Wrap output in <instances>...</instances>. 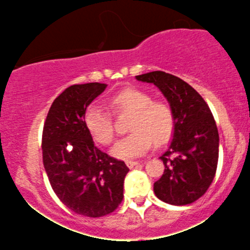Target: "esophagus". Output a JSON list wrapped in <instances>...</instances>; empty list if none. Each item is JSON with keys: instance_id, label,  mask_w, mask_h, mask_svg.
Wrapping results in <instances>:
<instances>
[{"instance_id": "esophagus-1", "label": "esophagus", "mask_w": 250, "mask_h": 250, "mask_svg": "<svg viewBox=\"0 0 250 250\" xmlns=\"http://www.w3.org/2000/svg\"><path fill=\"white\" fill-rule=\"evenodd\" d=\"M125 165H127L129 168H134V167H136L137 165H140V162L139 161H127L125 162Z\"/></svg>"}]
</instances>
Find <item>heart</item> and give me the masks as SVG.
Segmentation results:
<instances>
[{
  "mask_svg": "<svg viewBox=\"0 0 250 250\" xmlns=\"http://www.w3.org/2000/svg\"><path fill=\"white\" fill-rule=\"evenodd\" d=\"M114 113L131 115L129 122L130 135L111 148L116 159L130 160L145 155L151 143L160 146L168 141L174 131L175 119L170 104L161 100H153L147 91L128 88L109 100ZM84 125L89 134L101 145H110L115 139L113 116L104 109L91 105L84 113Z\"/></svg>",
  "mask_w": 250,
  "mask_h": 250,
  "instance_id": "b5f03b06",
  "label": "heart"
}]
</instances>
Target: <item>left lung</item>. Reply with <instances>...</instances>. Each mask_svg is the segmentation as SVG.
Returning <instances> with one entry per match:
<instances>
[{"instance_id": "1", "label": "left lung", "mask_w": 250, "mask_h": 250, "mask_svg": "<svg viewBox=\"0 0 250 250\" xmlns=\"http://www.w3.org/2000/svg\"><path fill=\"white\" fill-rule=\"evenodd\" d=\"M153 83L167 99L174 113L173 140L160 159L165 165L154 193L169 205L193 203L213 182L219 160V131L210 109L187 82L165 71L136 76Z\"/></svg>"}]
</instances>
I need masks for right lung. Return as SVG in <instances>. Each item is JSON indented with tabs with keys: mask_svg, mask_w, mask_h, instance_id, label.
Returning <instances> with one entry per match:
<instances>
[{
	"mask_svg": "<svg viewBox=\"0 0 250 250\" xmlns=\"http://www.w3.org/2000/svg\"><path fill=\"white\" fill-rule=\"evenodd\" d=\"M104 83L70 85L54 100L42 134L45 173L61 202L76 214L101 217L123 199L129 169L94 145L84 125L88 105L104 91Z\"/></svg>",
	"mask_w": 250,
	"mask_h": 250,
	"instance_id": "1",
	"label": "right lung"
}]
</instances>
